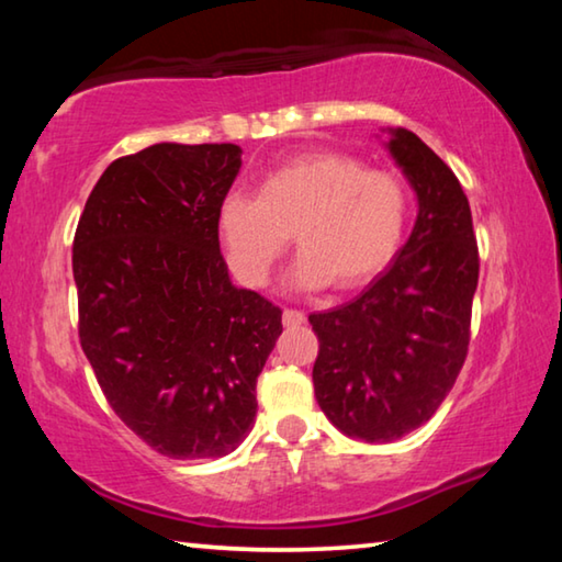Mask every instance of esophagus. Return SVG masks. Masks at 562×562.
Masks as SVG:
<instances>
[{"mask_svg": "<svg viewBox=\"0 0 562 562\" xmlns=\"http://www.w3.org/2000/svg\"><path fill=\"white\" fill-rule=\"evenodd\" d=\"M304 322H307V317H304V312H300V310H284L282 312V325L284 327H300V325H304Z\"/></svg>", "mask_w": 562, "mask_h": 562, "instance_id": "1", "label": "esophagus"}]
</instances>
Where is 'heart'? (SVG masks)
Returning <instances> with one entry per match:
<instances>
[{"mask_svg": "<svg viewBox=\"0 0 562 562\" xmlns=\"http://www.w3.org/2000/svg\"><path fill=\"white\" fill-rule=\"evenodd\" d=\"M412 201L402 178L339 150H310L262 176L258 198L231 193L217 207V235L235 278L262 288L288 250L300 258L290 282L349 292L379 278L404 243Z\"/></svg>", "mask_w": 562, "mask_h": 562, "instance_id": "heart-1", "label": "heart"}]
</instances>
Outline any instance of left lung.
I'll use <instances>...</instances> for the list:
<instances>
[{"instance_id":"obj_1","label":"left lung","mask_w":562,"mask_h":562,"mask_svg":"<svg viewBox=\"0 0 562 562\" xmlns=\"http://www.w3.org/2000/svg\"><path fill=\"white\" fill-rule=\"evenodd\" d=\"M389 154L418 198L406 245L357 300L310 315L319 339L315 396L339 431L396 441L429 422L451 392L471 341L479 284L469 198L416 133L392 131Z\"/></svg>"}]
</instances>
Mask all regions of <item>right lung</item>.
<instances>
[{
    "label": "right lung",
    "mask_w": 562,
    "mask_h": 562,
    "mask_svg": "<svg viewBox=\"0 0 562 562\" xmlns=\"http://www.w3.org/2000/svg\"><path fill=\"white\" fill-rule=\"evenodd\" d=\"M235 144H156L116 158L74 235L79 339L103 396L168 459H221L250 434L282 310L237 290L217 207Z\"/></svg>",
    "instance_id": "add662e5"
}]
</instances>
